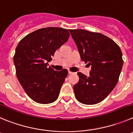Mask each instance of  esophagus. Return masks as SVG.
Segmentation results:
<instances>
[{"label":"esophagus","mask_w":133,"mask_h":133,"mask_svg":"<svg viewBox=\"0 0 133 133\" xmlns=\"http://www.w3.org/2000/svg\"><path fill=\"white\" fill-rule=\"evenodd\" d=\"M68 74H70V75H71V74H74V73L71 72V71H68Z\"/></svg>","instance_id":"34e87169"}]
</instances>
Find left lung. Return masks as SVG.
Listing matches in <instances>:
<instances>
[{
    "mask_svg": "<svg viewBox=\"0 0 133 133\" xmlns=\"http://www.w3.org/2000/svg\"><path fill=\"white\" fill-rule=\"evenodd\" d=\"M81 59L91 67L89 76L81 72L74 86L79 102L96 104L106 98L118 81L123 61L119 46L109 37L84 29H69Z\"/></svg>",
    "mask_w": 133,
    "mask_h": 133,
    "instance_id": "obj_1",
    "label": "left lung"
}]
</instances>
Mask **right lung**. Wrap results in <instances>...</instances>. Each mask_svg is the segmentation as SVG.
<instances>
[{"label":"right lung","instance_id":"obj_1","mask_svg":"<svg viewBox=\"0 0 133 133\" xmlns=\"http://www.w3.org/2000/svg\"><path fill=\"white\" fill-rule=\"evenodd\" d=\"M69 35L66 29L46 27L26 35L16 47V75L26 94L36 102L50 104L58 98L68 70L54 71L48 63Z\"/></svg>","mask_w":133,"mask_h":133}]
</instances>
